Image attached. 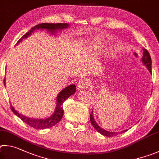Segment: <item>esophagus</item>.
I'll use <instances>...</instances> for the list:
<instances>
[{
  "mask_svg": "<svg viewBox=\"0 0 159 159\" xmlns=\"http://www.w3.org/2000/svg\"><path fill=\"white\" fill-rule=\"evenodd\" d=\"M89 85V80L87 79H84H84H82L80 80L77 85V87L79 90H82V89H84L88 88Z\"/></svg>",
  "mask_w": 159,
  "mask_h": 159,
  "instance_id": "1",
  "label": "esophagus"
}]
</instances>
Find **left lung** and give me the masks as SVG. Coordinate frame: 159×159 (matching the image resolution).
<instances>
[{
    "mask_svg": "<svg viewBox=\"0 0 159 159\" xmlns=\"http://www.w3.org/2000/svg\"><path fill=\"white\" fill-rule=\"evenodd\" d=\"M143 57H142V62H143L144 65L147 67V68L148 69V70L149 71L150 73H152V59H151V57H150L148 51H147L146 49L143 48ZM90 121H91V124H92V126H93L94 129H95L97 130V131L101 133V134H102V135L107 136V137H112V136L116 135L118 134V133H123L124 132L127 131V129H126V130H122V131L119 132H119L118 133L117 132H110V131H107V130H105L103 129H102V128H101L98 126V124L96 123L95 119H94L93 111L90 114Z\"/></svg>",
    "mask_w": 159,
    "mask_h": 159,
    "instance_id": "1",
    "label": "left lung"
}]
</instances>
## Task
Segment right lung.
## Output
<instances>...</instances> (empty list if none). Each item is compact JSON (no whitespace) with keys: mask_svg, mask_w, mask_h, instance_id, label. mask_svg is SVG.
Here are the masks:
<instances>
[{"mask_svg":"<svg viewBox=\"0 0 159 159\" xmlns=\"http://www.w3.org/2000/svg\"><path fill=\"white\" fill-rule=\"evenodd\" d=\"M70 25L68 24H48V23H43L36 25L35 26L32 28L29 32H27L24 36H22L20 40H19L16 44L27 38L29 36L31 35L32 33L35 30H47L52 35H55L57 33V30H61L62 29H67L69 27ZM4 85H5V79H4ZM76 91V86L75 84H70L66 87L65 89L61 91L58 94L57 97V102H56V108L54 113L45 119H38V118H30L29 116L21 115V113L18 112L13 106L11 105V110H12L15 115L18 116L19 119H21L24 123L29 125L36 129H45L47 128H51L55 126L59 122L63 115V103L67 98H68L72 94H74Z\"/></svg>","mask_w":159,"mask_h":159,"instance_id":"right-lung-1","label":"right lung"}]
</instances>
